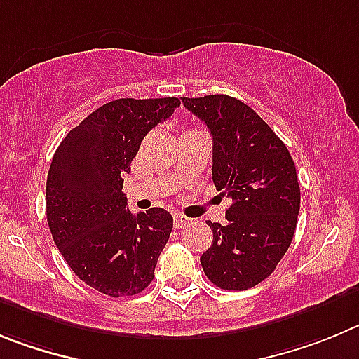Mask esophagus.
Returning <instances> with one entry per match:
<instances>
[{
	"instance_id": "1",
	"label": "esophagus",
	"mask_w": 359,
	"mask_h": 359,
	"mask_svg": "<svg viewBox=\"0 0 359 359\" xmlns=\"http://www.w3.org/2000/svg\"><path fill=\"white\" fill-rule=\"evenodd\" d=\"M191 222H193V219H189V218H187V216L180 215V212H177L175 218H173V224H175V229H184V227H187V225L191 224Z\"/></svg>"
}]
</instances>
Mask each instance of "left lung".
Wrapping results in <instances>:
<instances>
[{"label":"left lung","mask_w":359,"mask_h":359,"mask_svg":"<svg viewBox=\"0 0 359 359\" xmlns=\"http://www.w3.org/2000/svg\"><path fill=\"white\" fill-rule=\"evenodd\" d=\"M212 135V182L231 196L227 224H212L200 257L222 290L252 288L276 270L297 229L300 187L288 148L263 119L227 95L182 98Z\"/></svg>","instance_id":"left-lung-1"}]
</instances>
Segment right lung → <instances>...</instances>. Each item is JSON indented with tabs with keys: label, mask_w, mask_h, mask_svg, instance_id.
Instances as JSON below:
<instances>
[{
	"label": "right lung",
	"mask_w": 359,
	"mask_h": 359,
	"mask_svg": "<svg viewBox=\"0 0 359 359\" xmlns=\"http://www.w3.org/2000/svg\"><path fill=\"white\" fill-rule=\"evenodd\" d=\"M179 98H119L62 140L46 182L51 236L75 276L109 297L141 293L173 229L166 209L132 215L125 173L144 135L173 114Z\"/></svg>",
	"instance_id": "add662e5"
}]
</instances>
